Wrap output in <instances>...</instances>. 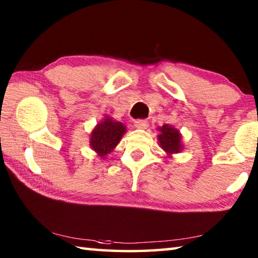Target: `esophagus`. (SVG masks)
<instances>
[{
    "instance_id": "1",
    "label": "esophagus",
    "mask_w": 258,
    "mask_h": 258,
    "mask_svg": "<svg viewBox=\"0 0 258 258\" xmlns=\"http://www.w3.org/2000/svg\"><path fill=\"white\" fill-rule=\"evenodd\" d=\"M135 127L140 130H146L148 127V121L146 119H138L135 121Z\"/></svg>"
}]
</instances>
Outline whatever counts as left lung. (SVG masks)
<instances>
[{
    "label": "left lung",
    "mask_w": 258,
    "mask_h": 258,
    "mask_svg": "<svg viewBox=\"0 0 258 258\" xmlns=\"http://www.w3.org/2000/svg\"><path fill=\"white\" fill-rule=\"evenodd\" d=\"M160 134L158 135V141L166 154L171 156L173 154L181 152L183 145L181 142L180 131L169 125H163V127H159Z\"/></svg>",
    "instance_id": "8db88e82"
}]
</instances>
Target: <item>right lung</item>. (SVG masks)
I'll use <instances>...</instances> for the list:
<instances>
[{
  "label": "right lung",
  "instance_id": "1",
  "mask_svg": "<svg viewBox=\"0 0 258 258\" xmlns=\"http://www.w3.org/2000/svg\"><path fill=\"white\" fill-rule=\"evenodd\" d=\"M125 132L126 126L123 123L112 120V118L107 116L91 132L90 146L99 157L104 159V157L110 154L118 145Z\"/></svg>",
  "mask_w": 258,
  "mask_h": 258
}]
</instances>
